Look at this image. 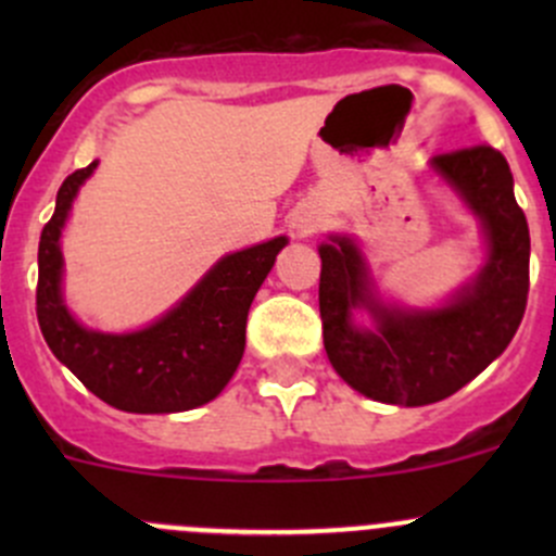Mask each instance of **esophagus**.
I'll use <instances>...</instances> for the list:
<instances>
[{"mask_svg":"<svg viewBox=\"0 0 556 556\" xmlns=\"http://www.w3.org/2000/svg\"><path fill=\"white\" fill-rule=\"evenodd\" d=\"M319 223H323V215H319V212L304 210V212H299V215H295L293 226H295V231L301 233V237H309V233L317 231Z\"/></svg>","mask_w":556,"mask_h":556,"instance_id":"esophagus-1","label":"esophagus"}]
</instances>
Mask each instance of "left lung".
Listing matches in <instances>:
<instances>
[{
	"label": "left lung",
	"mask_w": 556,
	"mask_h": 556,
	"mask_svg": "<svg viewBox=\"0 0 556 556\" xmlns=\"http://www.w3.org/2000/svg\"><path fill=\"white\" fill-rule=\"evenodd\" d=\"M430 166L486 237L484 268L444 306L384 304L361 247L350 237L319 244V317L330 366L352 390L395 406L444 401L479 377L511 344L530 290V231L501 150L473 144L435 155ZM355 308L372 314L374 329L354 325Z\"/></svg>",
	"instance_id": "1"
}]
</instances>
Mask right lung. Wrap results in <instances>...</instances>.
Masks as SVG:
<instances>
[{"label":"right lung","instance_id":"right-lung-1","mask_svg":"<svg viewBox=\"0 0 556 556\" xmlns=\"http://www.w3.org/2000/svg\"><path fill=\"white\" fill-rule=\"evenodd\" d=\"M99 161L64 179L39 237L37 319L50 352L97 397L131 414H174L204 406L231 382L244 355L247 312L288 239L220 257L199 285L153 325L99 333L72 317L61 295V228L80 185Z\"/></svg>","mask_w":556,"mask_h":556}]
</instances>
